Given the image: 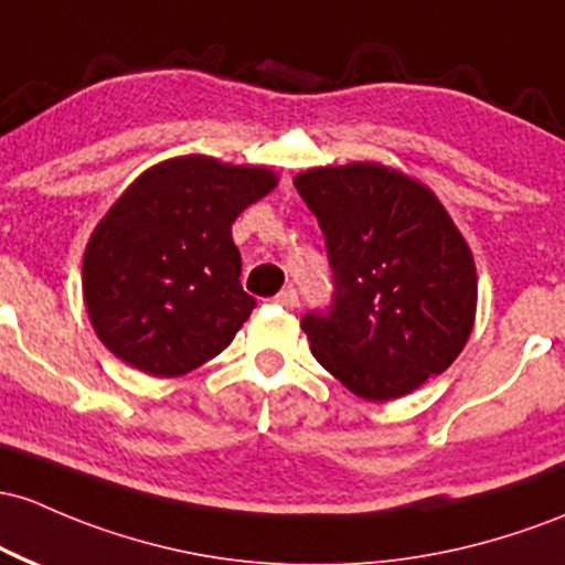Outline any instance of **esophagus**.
I'll return each instance as SVG.
<instances>
[{
	"label": "esophagus",
	"mask_w": 565,
	"mask_h": 565,
	"mask_svg": "<svg viewBox=\"0 0 565 565\" xmlns=\"http://www.w3.org/2000/svg\"><path fill=\"white\" fill-rule=\"evenodd\" d=\"M273 302L281 308H287V311H292V308H297V302H300V297H297L295 289H281V292L273 297Z\"/></svg>",
	"instance_id": "obj_1"
}]
</instances>
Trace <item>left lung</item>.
<instances>
[{"label":"left lung","instance_id":"1","mask_svg":"<svg viewBox=\"0 0 565 565\" xmlns=\"http://www.w3.org/2000/svg\"><path fill=\"white\" fill-rule=\"evenodd\" d=\"M295 188L332 268V306L300 321L321 367L370 402L445 373L472 332L477 273L437 195L381 163L308 169Z\"/></svg>","mask_w":565,"mask_h":565}]
</instances>
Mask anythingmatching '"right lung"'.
<instances>
[{
	"label": "right lung",
	"instance_id": "obj_1",
	"mask_svg": "<svg viewBox=\"0 0 565 565\" xmlns=\"http://www.w3.org/2000/svg\"><path fill=\"white\" fill-rule=\"evenodd\" d=\"M276 173L182 154L141 173L93 231L83 297L98 340L131 367L177 377L225 351L257 306L241 287L235 216Z\"/></svg>",
	"mask_w": 565,
	"mask_h": 565
}]
</instances>
